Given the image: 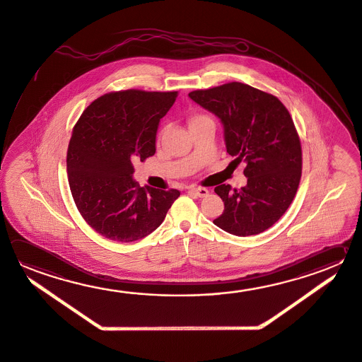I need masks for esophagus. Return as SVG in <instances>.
Instances as JSON below:
<instances>
[{
    "label": "esophagus",
    "mask_w": 362,
    "mask_h": 362,
    "mask_svg": "<svg viewBox=\"0 0 362 362\" xmlns=\"http://www.w3.org/2000/svg\"><path fill=\"white\" fill-rule=\"evenodd\" d=\"M191 192H194L197 197H208L209 191L204 189V187H191Z\"/></svg>",
    "instance_id": "obj_1"
}]
</instances>
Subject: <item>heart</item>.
<instances>
[{
	"label": "heart",
	"instance_id": "obj_1",
	"mask_svg": "<svg viewBox=\"0 0 362 362\" xmlns=\"http://www.w3.org/2000/svg\"><path fill=\"white\" fill-rule=\"evenodd\" d=\"M206 119H211L208 116H205V115H202V113H197V115H194L190 119V125H194V124H197V122H202V121H206Z\"/></svg>",
	"mask_w": 362,
	"mask_h": 362
}]
</instances>
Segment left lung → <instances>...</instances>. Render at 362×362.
Here are the masks:
<instances>
[{
  "label": "left lung",
  "mask_w": 362,
  "mask_h": 362,
  "mask_svg": "<svg viewBox=\"0 0 362 362\" xmlns=\"http://www.w3.org/2000/svg\"><path fill=\"white\" fill-rule=\"evenodd\" d=\"M189 97L217 116L227 153L246 163V186L214 189L224 211L213 222L235 236L268 230L288 209L301 178V144L289 112L274 95L237 81Z\"/></svg>",
  "instance_id": "8db88e82"
}]
</instances>
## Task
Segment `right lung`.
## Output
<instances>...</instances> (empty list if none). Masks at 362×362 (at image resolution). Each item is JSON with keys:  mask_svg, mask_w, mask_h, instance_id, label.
Wrapping results in <instances>:
<instances>
[{"mask_svg": "<svg viewBox=\"0 0 362 362\" xmlns=\"http://www.w3.org/2000/svg\"><path fill=\"white\" fill-rule=\"evenodd\" d=\"M178 92L125 90L95 99L74 127L67 175L86 223L117 243L151 235L165 221L180 191L160 190L132 178L134 162L156 153L160 119Z\"/></svg>", "mask_w": 362, "mask_h": 362, "instance_id": "obj_1", "label": "right lung"}]
</instances>
